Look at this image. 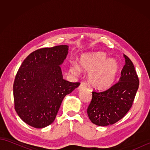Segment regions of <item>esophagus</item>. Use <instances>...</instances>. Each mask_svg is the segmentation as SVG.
<instances>
[{
	"mask_svg": "<svg viewBox=\"0 0 150 150\" xmlns=\"http://www.w3.org/2000/svg\"><path fill=\"white\" fill-rule=\"evenodd\" d=\"M86 84L84 82H81V85L79 86V89L84 88H86Z\"/></svg>",
	"mask_w": 150,
	"mask_h": 150,
	"instance_id": "esophagus-1",
	"label": "esophagus"
}]
</instances>
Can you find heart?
<instances>
[{
    "label": "heart",
    "instance_id": "heart-1",
    "mask_svg": "<svg viewBox=\"0 0 150 150\" xmlns=\"http://www.w3.org/2000/svg\"><path fill=\"white\" fill-rule=\"evenodd\" d=\"M80 65L82 70L89 72V84L99 90H106L112 86L119 71V63L114 59H107L106 55L103 52L82 55ZM69 71L73 74L79 75L81 69L77 64L72 62L69 65Z\"/></svg>",
    "mask_w": 150,
    "mask_h": 150
}]
</instances>
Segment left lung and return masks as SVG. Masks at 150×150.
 Here are the masks:
<instances>
[{"mask_svg":"<svg viewBox=\"0 0 150 150\" xmlns=\"http://www.w3.org/2000/svg\"><path fill=\"white\" fill-rule=\"evenodd\" d=\"M125 65L119 81L103 91H92V99L87 110L89 119L99 126L116 123L132 106L139 86V77L132 60L124 54Z\"/></svg>","mask_w":150,"mask_h":150,"instance_id":"8db88e82","label":"left lung"}]
</instances>
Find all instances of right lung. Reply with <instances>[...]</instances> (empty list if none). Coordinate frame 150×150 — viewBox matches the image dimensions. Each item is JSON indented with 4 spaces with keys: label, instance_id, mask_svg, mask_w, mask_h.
Returning a JSON list of instances; mask_svg holds the SVG:
<instances>
[{
    "label": "right lung",
    "instance_id": "right-lung-1",
    "mask_svg": "<svg viewBox=\"0 0 150 150\" xmlns=\"http://www.w3.org/2000/svg\"><path fill=\"white\" fill-rule=\"evenodd\" d=\"M68 53L67 45L39 49L19 68L13 83L15 110L28 125L35 128L49 126L63 98L80 85L62 78L60 65Z\"/></svg>",
    "mask_w": 150,
    "mask_h": 150
}]
</instances>
